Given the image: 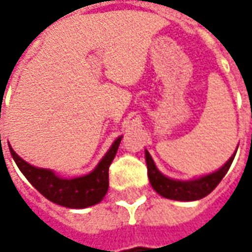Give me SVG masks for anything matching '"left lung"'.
I'll use <instances>...</instances> for the list:
<instances>
[{
    "label": "left lung",
    "instance_id": "left-lung-1",
    "mask_svg": "<svg viewBox=\"0 0 252 252\" xmlns=\"http://www.w3.org/2000/svg\"><path fill=\"white\" fill-rule=\"evenodd\" d=\"M234 156L236 154H233L230 160L216 172H212L209 175L193 179V181H175V179L167 178L161 174L156 167L149 151L146 150L147 174H149L151 187L157 193H160L161 196L172 199V200H198L209 195L220 184V181L227 174L228 168L234 160Z\"/></svg>",
    "mask_w": 252,
    "mask_h": 252
}]
</instances>
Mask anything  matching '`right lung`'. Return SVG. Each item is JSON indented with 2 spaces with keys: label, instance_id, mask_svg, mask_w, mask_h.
<instances>
[{
  "label": "right lung",
  "instance_id": "add662e5",
  "mask_svg": "<svg viewBox=\"0 0 252 252\" xmlns=\"http://www.w3.org/2000/svg\"><path fill=\"white\" fill-rule=\"evenodd\" d=\"M121 140L122 137L115 140L91 174L73 179L60 178L50 169L36 168L22 160L11 147L9 151L18 168L44 198L64 208L83 209L99 203L106 195L109 188V165L116 156Z\"/></svg>",
  "mask_w": 252,
  "mask_h": 252
}]
</instances>
